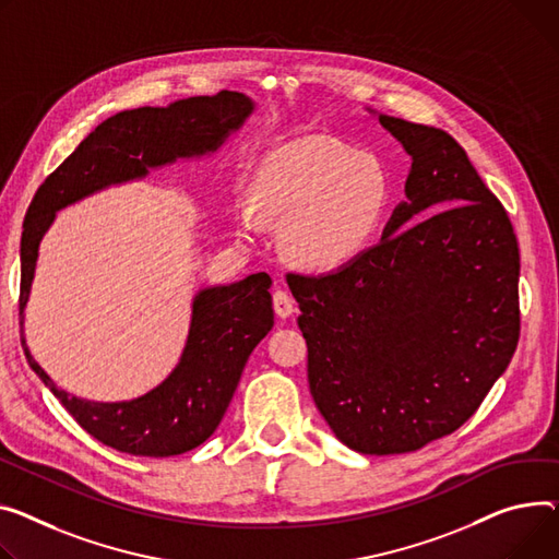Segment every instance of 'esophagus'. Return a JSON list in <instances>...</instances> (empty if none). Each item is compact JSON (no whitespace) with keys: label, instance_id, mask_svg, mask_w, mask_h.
<instances>
[{"label":"esophagus","instance_id":"esophagus-1","mask_svg":"<svg viewBox=\"0 0 559 559\" xmlns=\"http://www.w3.org/2000/svg\"><path fill=\"white\" fill-rule=\"evenodd\" d=\"M294 310H296V304H294V299H292V294L285 292V289H276V292H274V312H276L281 319H287Z\"/></svg>","mask_w":559,"mask_h":559}]
</instances>
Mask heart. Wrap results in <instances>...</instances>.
Returning a JSON list of instances; mask_svg holds the SVG:
<instances>
[{
    "instance_id": "1",
    "label": "heart",
    "mask_w": 559,
    "mask_h": 559,
    "mask_svg": "<svg viewBox=\"0 0 559 559\" xmlns=\"http://www.w3.org/2000/svg\"><path fill=\"white\" fill-rule=\"evenodd\" d=\"M240 204L242 234L260 219L283 225L285 251L306 270L346 265L373 238L389 202L382 164L330 136H306L272 151Z\"/></svg>"
}]
</instances>
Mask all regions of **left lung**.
<instances>
[{"label":"left lung","mask_w":559,"mask_h":559,"mask_svg":"<svg viewBox=\"0 0 559 559\" xmlns=\"http://www.w3.org/2000/svg\"><path fill=\"white\" fill-rule=\"evenodd\" d=\"M412 157L382 240L321 276L287 274L314 404L346 448L406 454L456 431L519 342L510 217L444 130L378 117Z\"/></svg>","instance_id":"8db88e82"}]
</instances>
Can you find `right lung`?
Returning <instances> with one entry per match:
<instances>
[{"label":"right lung","instance_id":"right-lung-1","mask_svg":"<svg viewBox=\"0 0 559 559\" xmlns=\"http://www.w3.org/2000/svg\"><path fill=\"white\" fill-rule=\"evenodd\" d=\"M253 111L240 92L175 100L168 107L126 109L90 132L37 189L20 245V323L31 294L37 247L56 211L111 183L141 179L151 168L215 153ZM272 278L260 272L231 285L200 289L189 340L173 373L130 402H92L69 395L37 364L28 366L90 436L132 456H177L195 450L219 425L251 350L274 325Z\"/></svg>","mask_w":559,"mask_h":559}]
</instances>
